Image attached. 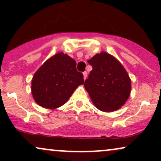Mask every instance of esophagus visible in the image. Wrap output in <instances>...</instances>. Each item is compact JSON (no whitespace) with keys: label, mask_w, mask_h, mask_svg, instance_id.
I'll list each match as a JSON object with an SVG mask.
<instances>
[{"label":"esophagus","mask_w":161,"mask_h":161,"mask_svg":"<svg viewBox=\"0 0 161 161\" xmlns=\"http://www.w3.org/2000/svg\"><path fill=\"white\" fill-rule=\"evenodd\" d=\"M87 75H88V73H87L86 71L83 72V78H84V80H86V79Z\"/></svg>","instance_id":"34e87169"}]
</instances>
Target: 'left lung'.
Returning <instances> with one entry per match:
<instances>
[{"label": "left lung", "mask_w": 161, "mask_h": 161, "mask_svg": "<svg viewBox=\"0 0 161 161\" xmlns=\"http://www.w3.org/2000/svg\"><path fill=\"white\" fill-rule=\"evenodd\" d=\"M88 63L92 70L84 86L95 106L104 112L120 108L131 91V81L124 67L105 52L95 55Z\"/></svg>", "instance_id": "left-lung-1"}]
</instances>
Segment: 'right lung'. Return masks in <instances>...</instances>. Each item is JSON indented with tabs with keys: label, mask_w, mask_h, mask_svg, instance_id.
<instances>
[{
	"label": "right lung",
	"mask_w": 161,
	"mask_h": 161,
	"mask_svg": "<svg viewBox=\"0 0 161 161\" xmlns=\"http://www.w3.org/2000/svg\"><path fill=\"white\" fill-rule=\"evenodd\" d=\"M83 75L76 62L67 54L58 53L37 70L32 81V93L40 106L55 109L64 105L79 85Z\"/></svg>",
	"instance_id": "right-lung-1"
}]
</instances>
